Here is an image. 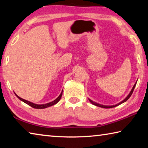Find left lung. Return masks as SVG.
Segmentation results:
<instances>
[{"label":"left lung","instance_id":"left-lung-1","mask_svg":"<svg viewBox=\"0 0 148 148\" xmlns=\"http://www.w3.org/2000/svg\"><path fill=\"white\" fill-rule=\"evenodd\" d=\"M136 83L134 84V85L133 88H132L131 91L130 92L129 95H128V96H127L126 98H125V99L123 100V101L120 102V103H119V104H115V105H112V106H105V105H103V104H99V103H95V102H94V101H91V100H90V99H88V100H89V101H90V103H91L92 104H94V105L97 106H99V107H101V108H110L115 107V106H119V105H120V104H121L122 103H124V102H126V101H128V99H129L130 97H131L132 94V92H133V91H134V88H135V87H136Z\"/></svg>","mask_w":148,"mask_h":148}]
</instances>
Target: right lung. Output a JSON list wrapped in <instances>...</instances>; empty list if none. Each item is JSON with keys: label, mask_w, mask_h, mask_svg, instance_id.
I'll use <instances>...</instances> for the list:
<instances>
[{"label": "right lung", "mask_w": 148, "mask_h": 148, "mask_svg": "<svg viewBox=\"0 0 148 148\" xmlns=\"http://www.w3.org/2000/svg\"><path fill=\"white\" fill-rule=\"evenodd\" d=\"M62 92H63V90H62V92H61V94L60 95V96H59L58 98H57V99H56V100H54L53 101H52V102H51V103H49L44 104H34V103H31V102L28 101H26V100L23 99H22V98L19 97L16 94V93H15V95H16V96L18 98V99L20 100V101H23L24 103H25L27 104H28L29 106H32V108L42 109V108H47V107H49V106H53V105H54V104H56L58 103V102L60 101V99H61V96H62Z\"/></svg>", "instance_id": "add662e5"}]
</instances>
